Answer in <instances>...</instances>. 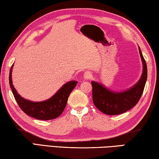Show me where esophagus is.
Listing matches in <instances>:
<instances>
[{"mask_svg": "<svg viewBox=\"0 0 159 159\" xmlns=\"http://www.w3.org/2000/svg\"><path fill=\"white\" fill-rule=\"evenodd\" d=\"M83 77H84V80H89L92 77V74L91 72L87 71V72H85L84 73V75H83Z\"/></svg>", "mask_w": 159, "mask_h": 159, "instance_id": "obj_1", "label": "esophagus"}]
</instances>
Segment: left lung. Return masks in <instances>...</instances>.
Returning <instances> with one entry per match:
<instances>
[{
	"mask_svg": "<svg viewBox=\"0 0 159 159\" xmlns=\"http://www.w3.org/2000/svg\"><path fill=\"white\" fill-rule=\"evenodd\" d=\"M139 51L143 65L142 75L131 88L121 92L113 91L101 83L92 81L94 104L104 114L117 115L124 113L133 108L140 99L147 80V66L139 47Z\"/></svg>",
	"mask_w": 159,
	"mask_h": 159,
	"instance_id": "1",
	"label": "left lung"
}]
</instances>
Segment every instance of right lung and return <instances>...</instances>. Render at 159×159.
<instances>
[{"label": "right lung", "instance_id": "right-lung-1", "mask_svg": "<svg viewBox=\"0 0 159 159\" xmlns=\"http://www.w3.org/2000/svg\"><path fill=\"white\" fill-rule=\"evenodd\" d=\"M12 65L9 73V84L17 103L26 114L40 120H51L57 118L67 104L68 97L73 89L76 87L77 81H70L60 87L50 99L42 102H33L24 99L15 89L12 80Z\"/></svg>", "mask_w": 159, "mask_h": 159}]
</instances>
